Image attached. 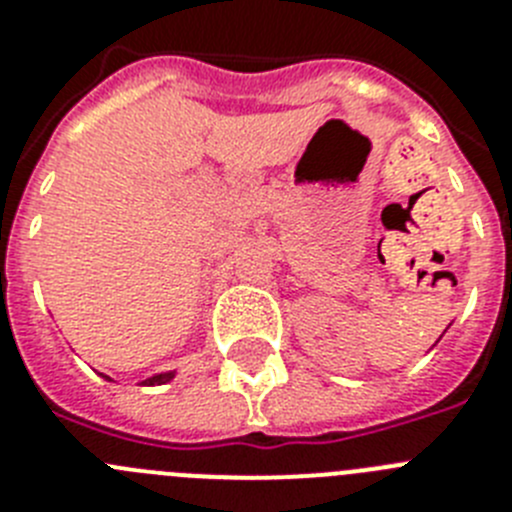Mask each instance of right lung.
I'll return each mask as SVG.
<instances>
[{
  "mask_svg": "<svg viewBox=\"0 0 512 512\" xmlns=\"http://www.w3.org/2000/svg\"><path fill=\"white\" fill-rule=\"evenodd\" d=\"M171 377H174V372H169V374H158V377L146 379V382H143V384H164V382H169ZM107 379H110V377H107Z\"/></svg>",
  "mask_w": 512,
  "mask_h": 512,
  "instance_id": "right-lung-1",
  "label": "right lung"
}]
</instances>
